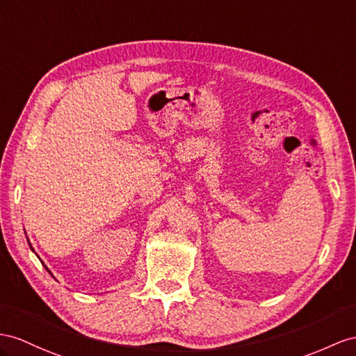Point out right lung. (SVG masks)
Returning <instances> with one entry per match:
<instances>
[{
  "instance_id": "right-lung-1",
  "label": "right lung",
  "mask_w": 356,
  "mask_h": 356,
  "mask_svg": "<svg viewBox=\"0 0 356 356\" xmlns=\"http://www.w3.org/2000/svg\"><path fill=\"white\" fill-rule=\"evenodd\" d=\"M26 241H29V238H26ZM29 245H30V248H31V250H33V247H31V243H30V241H29ZM33 252H34V250H33ZM42 263H43V261H42ZM43 266H44V265H43ZM44 269H47V270H48V272H49V273H51V270H49V269H48V268H47V266H44ZM51 275H52V273H51Z\"/></svg>"
}]
</instances>
